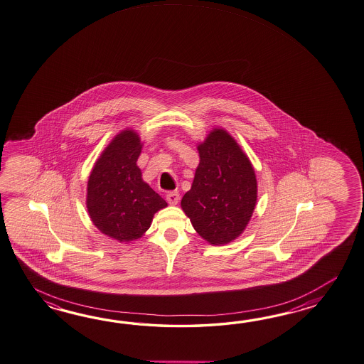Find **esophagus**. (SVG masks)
Segmentation results:
<instances>
[{
    "mask_svg": "<svg viewBox=\"0 0 364 364\" xmlns=\"http://www.w3.org/2000/svg\"><path fill=\"white\" fill-rule=\"evenodd\" d=\"M166 198H167V202L170 205H178V200H180V194H178V191H172V192L167 193Z\"/></svg>",
    "mask_w": 364,
    "mask_h": 364,
    "instance_id": "esophagus-1",
    "label": "esophagus"
}]
</instances>
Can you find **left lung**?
<instances>
[{
	"mask_svg": "<svg viewBox=\"0 0 364 364\" xmlns=\"http://www.w3.org/2000/svg\"><path fill=\"white\" fill-rule=\"evenodd\" d=\"M200 164L181 208L206 242H232L248 225L257 201L250 159L226 130L214 129L198 145Z\"/></svg>",
	"mask_w": 364,
	"mask_h": 364,
	"instance_id": "obj_1",
	"label": "left lung"
}]
</instances>
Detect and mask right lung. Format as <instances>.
<instances>
[{"label":"right lung","instance_id":"1","mask_svg":"<svg viewBox=\"0 0 364 364\" xmlns=\"http://www.w3.org/2000/svg\"><path fill=\"white\" fill-rule=\"evenodd\" d=\"M141 139L133 130L113 138L95 163L87 184V210L92 223L120 242L141 237L154 214L167 202L142 180L137 159Z\"/></svg>","mask_w":364,"mask_h":364}]
</instances>
